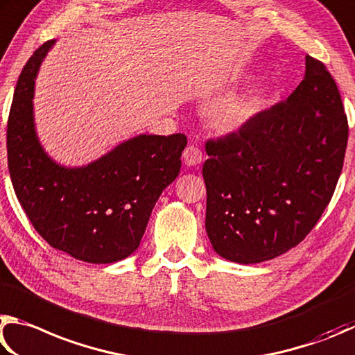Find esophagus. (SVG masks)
<instances>
[{
	"instance_id": "34e87169",
	"label": "esophagus",
	"mask_w": 355,
	"mask_h": 355,
	"mask_svg": "<svg viewBox=\"0 0 355 355\" xmlns=\"http://www.w3.org/2000/svg\"><path fill=\"white\" fill-rule=\"evenodd\" d=\"M182 157H184L185 165L196 166V165H200L201 162H202V151L198 146L190 145V146L185 148Z\"/></svg>"
}]
</instances>
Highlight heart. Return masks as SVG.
Segmentation results:
<instances>
[{"label":"heart","mask_w":355,"mask_h":355,"mask_svg":"<svg viewBox=\"0 0 355 355\" xmlns=\"http://www.w3.org/2000/svg\"><path fill=\"white\" fill-rule=\"evenodd\" d=\"M260 107H262V96L259 92H251L243 101L226 112V123L231 128L241 126L256 115Z\"/></svg>","instance_id":"heart-1"}]
</instances>
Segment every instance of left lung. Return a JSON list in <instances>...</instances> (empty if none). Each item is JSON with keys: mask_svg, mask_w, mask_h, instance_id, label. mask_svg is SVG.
I'll return each mask as SVG.
<instances>
[{"mask_svg": "<svg viewBox=\"0 0 355 355\" xmlns=\"http://www.w3.org/2000/svg\"><path fill=\"white\" fill-rule=\"evenodd\" d=\"M347 118L326 67L237 132L206 143V231L215 252L237 263L271 260L306 239L337 187Z\"/></svg>", "mask_w": 355, "mask_h": 355, "instance_id": "obj_1", "label": "left lung"}]
</instances>
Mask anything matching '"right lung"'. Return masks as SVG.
I'll return each mask as SVG.
<instances>
[{"label": "right lung", "instance_id": "obj_1", "mask_svg": "<svg viewBox=\"0 0 355 355\" xmlns=\"http://www.w3.org/2000/svg\"><path fill=\"white\" fill-rule=\"evenodd\" d=\"M54 40L31 55L18 78L8 121V162L15 195L54 250L89 263L129 257L153 209L181 171L184 134H140L83 166L49 157L34 121L35 78Z\"/></svg>", "mask_w": 355, "mask_h": 355}]
</instances>
